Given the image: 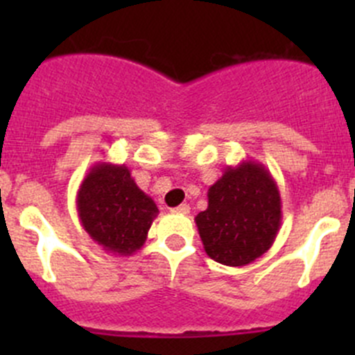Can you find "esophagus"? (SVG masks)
<instances>
[{
	"mask_svg": "<svg viewBox=\"0 0 355 355\" xmlns=\"http://www.w3.org/2000/svg\"><path fill=\"white\" fill-rule=\"evenodd\" d=\"M173 213H178V214H189L191 213V206H189V204H180V206H177V207H173Z\"/></svg>",
	"mask_w": 355,
	"mask_h": 355,
	"instance_id": "obj_1",
	"label": "esophagus"
}]
</instances>
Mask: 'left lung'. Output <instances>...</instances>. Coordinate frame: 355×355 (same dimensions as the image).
Instances as JSON below:
<instances>
[{
    "label": "left lung",
    "mask_w": 355,
    "mask_h": 355,
    "mask_svg": "<svg viewBox=\"0 0 355 355\" xmlns=\"http://www.w3.org/2000/svg\"><path fill=\"white\" fill-rule=\"evenodd\" d=\"M211 259L245 266L270 250L282 225V198L270 171L257 161L227 166L207 191V209L196 216Z\"/></svg>",
    "instance_id": "left-lung-1"
}]
</instances>
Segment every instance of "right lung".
Wrapping results in <instances>:
<instances>
[{
  "label": "right lung",
  "instance_id": "1",
  "mask_svg": "<svg viewBox=\"0 0 355 355\" xmlns=\"http://www.w3.org/2000/svg\"><path fill=\"white\" fill-rule=\"evenodd\" d=\"M77 211L89 237L106 252L132 256L144 245L159 213L125 164L96 163L77 192Z\"/></svg>",
  "mask_w": 355,
  "mask_h": 355
}]
</instances>
